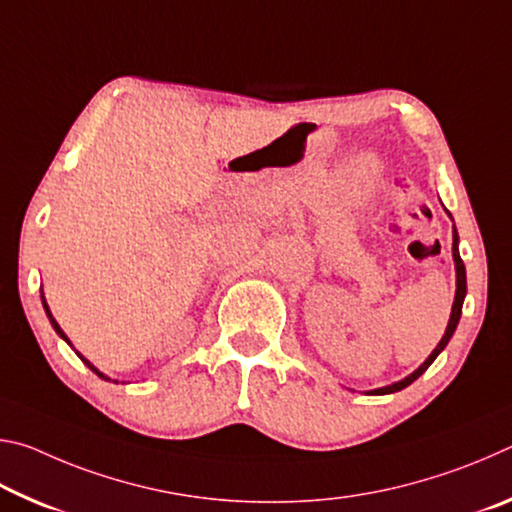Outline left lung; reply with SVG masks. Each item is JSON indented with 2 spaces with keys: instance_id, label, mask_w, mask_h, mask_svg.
Returning a JSON list of instances; mask_svg holds the SVG:
<instances>
[{
  "instance_id": "1",
  "label": "left lung",
  "mask_w": 512,
  "mask_h": 512,
  "mask_svg": "<svg viewBox=\"0 0 512 512\" xmlns=\"http://www.w3.org/2000/svg\"><path fill=\"white\" fill-rule=\"evenodd\" d=\"M449 214V212H447ZM449 219H452V214H449ZM452 255H454V268H456V296H454V305H452V314H449V323H447V329L443 334V339H440V343L433 348V352L429 354L427 359H424L422 366L418 370H413L411 375H406L404 379L395 381V384L391 386H381V388H375V391H368L370 395H388V393H397L402 391V388H406L409 384H413L415 379H418L424 370H427L433 361H436V357L440 352H443L447 348L449 339H452L456 327H458V320H461V314H463V300H465V293H467V280H465V264L461 255H458V232H456V225H454V244H452Z\"/></svg>"
}]
</instances>
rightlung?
Segmentation results:
<instances>
[{
  "instance_id": "add662e5",
  "label": "right lung",
  "mask_w": 512,
  "mask_h": 512,
  "mask_svg": "<svg viewBox=\"0 0 512 512\" xmlns=\"http://www.w3.org/2000/svg\"><path fill=\"white\" fill-rule=\"evenodd\" d=\"M40 298H42V307H45V311H47V318H49V323H51V327H54V329H56V334L60 336V339H63L65 343H69V345H72V341H69V339H67V334H65V332H63V329H60V325L56 323V318H54V316H51V311H49V305H47V300H45V293H42V291H40ZM76 354H79V359H81V361L85 363V366H88V368H90V370L94 372V375H99L101 379H106V381H115V379H110L108 375H103V372H101L99 368H94V366H92V363H90L88 359H85L81 352H76ZM115 384H117V381H115Z\"/></svg>"
}]
</instances>
